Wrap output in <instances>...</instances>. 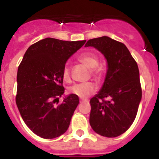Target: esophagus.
Instances as JSON below:
<instances>
[{
  "label": "esophagus",
  "mask_w": 159,
  "mask_h": 159,
  "mask_svg": "<svg viewBox=\"0 0 159 159\" xmlns=\"http://www.w3.org/2000/svg\"><path fill=\"white\" fill-rule=\"evenodd\" d=\"M87 99H80V102H86Z\"/></svg>",
  "instance_id": "esophagus-1"
}]
</instances>
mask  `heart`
Segmentation results:
<instances>
[{
    "mask_svg": "<svg viewBox=\"0 0 159 159\" xmlns=\"http://www.w3.org/2000/svg\"><path fill=\"white\" fill-rule=\"evenodd\" d=\"M78 60L81 63L86 65L88 68H91V75L96 80H99L102 76L100 69L97 66L99 65V57L95 53L84 52L79 56ZM70 68L67 65H65L62 71V78L64 81L68 82L70 80ZM96 91V86L92 82H86L82 84H74L69 88V93L77 95L80 98H87L90 95Z\"/></svg>",
    "mask_w": 159,
    "mask_h": 159,
    "instance_id": "heart-1",
    "label": "heart"
}]
</instances>
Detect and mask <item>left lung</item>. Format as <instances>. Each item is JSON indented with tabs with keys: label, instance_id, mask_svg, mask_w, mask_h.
Wrapping results in <instances>:
<instances>
[{
	"label": "left lung",
	"instance_id": "left-lung-1",
	"mask_svg": "<svg viewBox=\"0 0 159 159\" xmlns=\"http://www.w3.org/2000/svg\"><path fill=\"white\" fill-rule=\"evenodd\" d=\"M89 46L104 55L108 66L102 89L90 100V125L100 135L117 137L130 128L142 99L138 64L124 43L108 36L91 39Z\"/></svg>",
	"mask_w": 159,
	"mask_h": 159
}]
</instances>
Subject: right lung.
Masks as SVG:
<instances>
[{"instance_id": "1", "label": "right lung", "mask_w": 159, "mask_h": 159, "mask_svg": "<svg viewBox=\"0 0 159 159\" xmlns=\"http://www.w3.org/2000/svg\"><path fill=\"white\" fill-rule=\"evenodd\" d=\"M85 42L45 38L25 52L18 67L16 102L24 122L36 135L51 139L69 127L80 99L71 94L58 104L64 93L62 71L67 59Z\"/></svg>"}]
</instances>
